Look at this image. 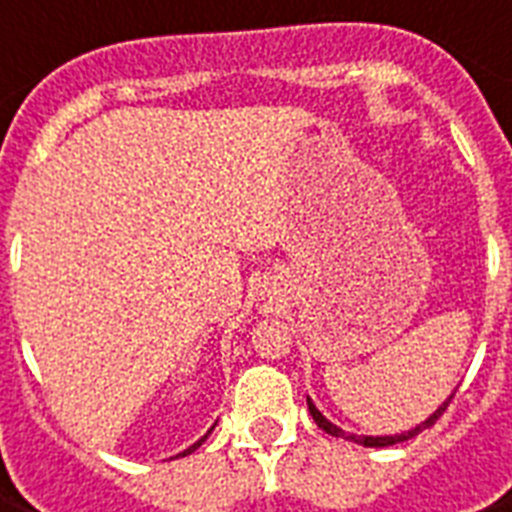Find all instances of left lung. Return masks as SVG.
<instances>
[{"label":"left lung","mask_w":512,"mask_h":512,"mask_svg":"<svg viewBox=\"0 0 512 512\" xmlns=\"http://www.w3.org/2000/svg\"><path fill=\"white\" fill-rule=\"evenodd\" d=\"M449 401H452V398H449ZM449 401H446L444 406H438L436 412L430 414L428 420L420 422V425L409 430V433H398V436H377V438H374V436H348V433H342V430L337 428V425H332V422H329L327 417H324V414H321L319 409L313 406L311 398H308V409H311L316 425H319L321 430H327L329 436H342V438H348V441H356V444H364V446H393V444H401V441H409V438H414V436H417V433H422V430H425V428H430V425H436L438 417H441V414L446 412V406H449Z\"/></svg>","instance_id":"8db88e82"}]
</instances>
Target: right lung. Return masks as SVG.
<instances>
[{"label": "right lung", "instance_id": "add662e5", "mask_svg": "<svg viewBox=\"0 0 512 512\" xmlns=\"http://www.w3.org/2000/svg\"><path fill=\"white\" fill-rule=\"evenodd\" d=\"M204 438H207V436H204ZM204 438H201V441H204ZM201 441H196V444H193V446H191V449H185V452H183V457H185V454H191V452H193V449H196V446H201Z\"/></svg>", "mask_w": 512, "mask_h": 512}]
</instances>
